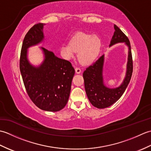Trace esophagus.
I'll return each instance as SVG.
<instances>
[{
	"label": "esophagus",
	"mask_w": 151,
	"mask_h": 151,
	"mask_svg": "<svg viewBox=\"0 0 151 151\" xmlns=\"http://www.w3.org/2000/svg\"><path fill=\"white\" fill-rule=\"evenodd\" d=\"M75 71H76V73L77 74H80L81 73V69L79 68V67H76L75 68Z\"/></svg>",
	"instance_id": "esophagus-1"
}]
</instances>
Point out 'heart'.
<instances>
[{"instance_id": "heart-1", "label": "heart", "mask_w": 151, "mask_h": 151, "mask_svg": "<svg viewBox=\"0 0 151 151\" xmlns=\"http://www.w3.org/2000/svg\"><path fill=\"white\" fill-rule=\"evenodd\" d=\"M102 47V41L96 35L78 33L69 43L63 44L60 51L65 60H69L78 52L80 62L84 64H90L97 58Z\"/></svg>"}]
</instances>
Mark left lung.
I'll return each mask as SVG.
<instances>
[{"mask_svg":"<svg viewBox=\"0 0 151 151\" xmlns=\"http://www.w3.org/2000/svg\"><path fill=\"white\" fill-rule=\"evenodd\" d=\"M114 36L109 47L119 43H124L129 48L127 71L123 82L119 87L115 88H110L105 86L103 78L104 54L86 68L83 73L86 95L91 104L97 108L109 107L118 101L124 93L132 75L133 63L130 41L115 24H114Z\"/></svg>","mask_w":151,"mask_h":151,"instance_id":"1","label":"left lung"}]
</instances>
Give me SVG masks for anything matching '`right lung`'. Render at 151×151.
Segmentation results:
<instances>
[{
	"instance_id": "obj_1",
	"label": "right lung",
	"mask_w": 151,
	"mask_h": 151,
	"mask_svg": "<svg viewBox=\"0 0 151 151\" xmlns=\"http://www.w3.org/2000/svg\"><path fill=\"white\" fill-rule=\"evenodd\" d=\"M45 24L34 25L25 36L20 56V71L29 97L45 111H58L65 106L69 97L75 69L69 61L59 58L41 47L44 60L34 66L28 59V49L44 40Z\"/></svg>"
}]
</instances>
